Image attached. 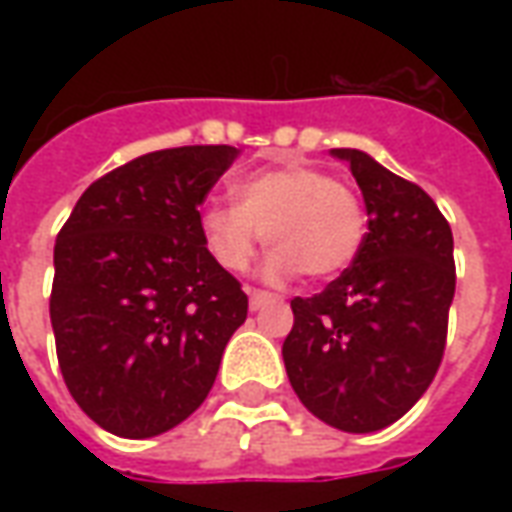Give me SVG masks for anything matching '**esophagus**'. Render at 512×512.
<instances>
[{
    "mask_svg": "<svg viewBox=\"0 0 512 512\" xmlns=\"http://www.w3.org/2000/svg\"><path fill=\"white\" fill-rule=\"evenodd\" d=\"M246 293H249V310L252 312L263 310V307H268V304L274 301V296H271V293H263V290L246 288Z\"/></svg>",
    "mask_w": 512,
    "mask_h": 512,
    "instance_id": "esophagus-1",
    "label": "esophagus"
}]
</instances>
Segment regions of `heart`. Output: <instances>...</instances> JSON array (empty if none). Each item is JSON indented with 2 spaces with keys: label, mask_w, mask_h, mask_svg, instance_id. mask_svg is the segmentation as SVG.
Masks as SVG:
<instances>
[{
  "label": "heart",
  "mask_w": 512,
  "mask_h": 512,
  "mask_svg": "<svg viewBox=\"0 0 512 512\" xmlns=\"http://www.w3.org/2000/svg\"><path fill=\"white\" fill-rule=\"evenodd\" d=\"M233 194L238 202L213 200L200 211L202 241L227 271H246L263 238L274 246L263 263L271 282L299 271L337 277L362 252L365 202L326 169L304 161L255 169L235 180Z\"/></svg>",
  "instance_id": "1"
}]
</instances>
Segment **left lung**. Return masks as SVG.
<instances>
[{
    "label": "left lung",
    "instance_id": "8db88e82",
    "mask_svg": "<svg viewBox=\"0 0 512 512\" xmlns=\"http://www.w3.org/2000/svg\"><path fill=\"white\" fill-rule=\"evenodd\" d=\"M332 156L351 164L362 189L365 244L321 293L290 301L282 359L315 417L373 433L403 417L441 365L455 296L452 230L417 183L362 150L337 147Z\"/></svg>",
    "mask_w": 512,
    "mask_h": 512
}]
</instances>
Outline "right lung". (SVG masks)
Here are the masks:
<instances>
[{
  "label": "right lung",
  "mask_w": 512,
  "mask_h": 512,
  "mask_svg": "<svg viewBox=\"0 0 512 512\" xmlns=\"http://www.w3.org/2000/svg\"><path fill=\"white\" fill-rule=\"evenodd\" d=\"M238 147L156 150L84 191L54 244L51 329L68 392L123 439H150L211 392L246 293L202 241L200 208Z\"/></svg>",
  "instance_id": "1"
}]
</instances>
